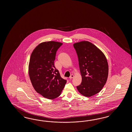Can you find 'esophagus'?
Instances as JSON below:
<instances>
[{"mask_svg":"<svg viewBox=\"0 0 132 132\" xmlns=\"http://www.w3.org/2000/svg\"><path fill=\"white\" fill-rule=\"evenodd\" d=\"M73 77H74V76L73 75H71V76H70V77H69V78L71 79H72L73 78Z\"/></svg>","mask_w":132,"mask_h":132,"instance_id":"esophagus-1","label":"esophagus"}]
</instances>
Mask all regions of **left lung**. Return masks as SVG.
Instances as JSON below:
<instances>
[{
  "instance_id": "8db88e82",
  "label": "left lung",
  "mask_w": 132,
  "mask_h": 132,
  "mask_svg": "<svg viewBox=\"0 0 132 132\" xmlns=\"http://www.w3.org/2000/svg\"><path fill=\"white\" fill-rule=\"evenodd\" d=\"M78 58L82 81L77 86L79 92L85 97L99 93L106 83L109 65L104 53L88 41L73 44Z\"/></svg>"
}]
</instances>
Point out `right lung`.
<instances>
[{
	"label": "right lung",
	"instance_id": "1",
	"mask_svg": "<svg viewBox=\"0 0 132 132\" xmlns=\"http://www.w3.org/2000/svg\"><path fill=\"white\" fill-rule=\"evenodd\" d=\"M62 44L54 41L42 42L34 49L30 59L31 84L36 92L50 100L58 97L67 83L54 65L56 51Z\"/></svg>",
	"mask_w": 132,
	"mask_h": 132
}]
</instances>
